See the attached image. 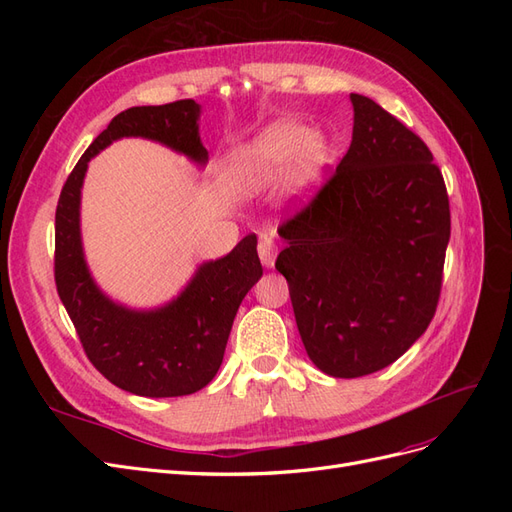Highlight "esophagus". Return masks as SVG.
<instances>
[{
  "label": "esophagus",
  "mask_w": 512,
  "mask_h": 512,
  "mask_svg": "<svg viewBox=\"0 0 512 512\" xmlns=\"http://www.w3.org/2000/svg\"><path fill=\"white\" fill-rule=\"evenodd\" d=\"M275 254H277V245H275L273 237H271V235H260V241H258V256H260V260H262V265H265V267H273Z\"/></svg>",
  "instance_id": "esophagus-1"
}]
</instances>
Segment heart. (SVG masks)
<instances>
[{"label": "heart", "mask_w": 512, "mask_h": 512, "mask_svg": "<svg viewBox=\"0 0 512 512\" xmlns=\"http://www.w3.org/2000/svg\"><path fill=\"white\" fill-rule=\"evenodd\" d=\"M329 145L318 134L290 121L273 123L237 158V173L254 183H275L294 173L301 181H314L327 164Z\"/></svg>", "instance_id": "obj_1"}]
</instances>
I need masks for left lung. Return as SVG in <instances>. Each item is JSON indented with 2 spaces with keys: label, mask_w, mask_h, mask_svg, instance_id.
I'll return each mask as SVG.
<instances>
[{
  "label": "left lung",
  "mask_w": 512,
  "mask_h": 512,
  "mask_svg": "<svg viewBox=\"0 0 512 512\" xmlns=\"http://www.w3.org/2000/svg\"><path fill=\"white\" fill-rule=\"evenodd\" d=\"M352 143L318 192L277 228L275 260L303 346L333 378L395 363L436 314L451 209L423 138L350 94Z\"/></svg>",
  "instance_id": "left-lung-1"
}]
</instances>
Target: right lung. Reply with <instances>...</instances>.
Listing matches in <instances>:
<instances>
[{
	"label": "right lung",
	"mask_w": 512,
	"mask_h": 512,
	"mask_svg": "<svg viewBox=\"0 0 512 512\" xmlns=\"http://www.w3.org/2000/svg\"><path fill=\"white\" fill-rule=\"evenodd\" d=\"M200 106L177 100L132 106L113 117L76 162L55 211V286L81 346L100 374L141 397L192 395L213 380L224 359L232 320L262 275L256 235L228 256L205 262L190 286L156 312H132L108 301L85 267L79 205L87 162L121 136H145L207 162L198 136Z\"/></svg>",
	"instance_id": "right-lung-1"
}]
</instances>
